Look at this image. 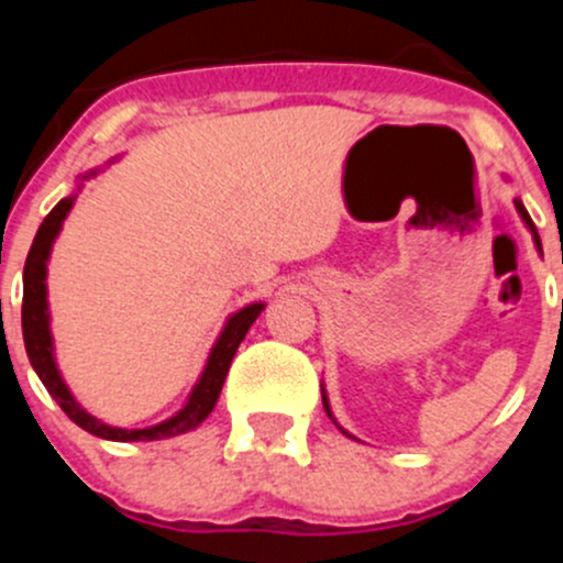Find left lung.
<instances>
[{"label": "left lung", "instance_id": "8db88e82", "mask_svg": "<svg viewBox=\"0 0 563 563\" xmlns=\"http://www.w3.org/2000/svg\"><path fill=\"white\" fill-rule=\"evenodd\" d=\"M515 209H518V212H520V218H523V223L528 225V231H531V234H533V245H537V250H539V253H542V242H539V234H537V225H533L531 214H528V212H526V207H523V201H520V198H515ZM321 397H323V408H327V417H329V419H332V422H334V417H332V408H329V397H327V391H323V387H321ZM334 424H338V422H334ZM338 428H340V424H338ZM340 430H343V428H340ZM343 433H345V435H349V439H354V435H351V433H349V430H343Z\"/></svg>", "mask_w": 563, "mask_h": 563}]
</instances>
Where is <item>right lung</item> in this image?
Masks as SVG:
<instances>
[{"instance_id":"right-lung-1","label":"right lung","mask_w":563,"mask_h":563,"mask_svg":"<svg viewBox=\"0 0 563 563\" xmlns=\"http://www.w3.org/2000/svg\"><path fill=\"white\" fill-rule=\"evenodd\" d=\"M98 172L100 168H95V172L84 174L81 179H89V176H95ZM78 190H81V185H78ZM73 201H76V196L62 198V201L45 214V220L40 223L37 236L35 242H32L30 255H26V264H24V305H21V329H24L26 356H30L37 378L43 382V387L48 389V395L59 402L62 411H65L78 428L98 435V439L161 441V439H172V435L187 433V430L198 428V424L212 413L214 402H218L220 397V389H223L225 376H229L231 360H234L236 349H240V343L245 340L247 329L253 327V321L261 316V310H264V302H253L247 305V308L236 310V313L229 316L223 332H220V338L214 340L212 351H209L207 365H203V373L198 376L196 387H192L187 402L174 413V417L163 419V422L152 424V428H139V430L113 428V424L100 422V419L92 417L87 408H81V402H78L76 397H73V391L67 389L65 378H62L59 367H56L54 338H51L48 288H45V275H48L51 247H54V240L59 236L67 212L73 209Z\"/></svg>"}]
</instances>
